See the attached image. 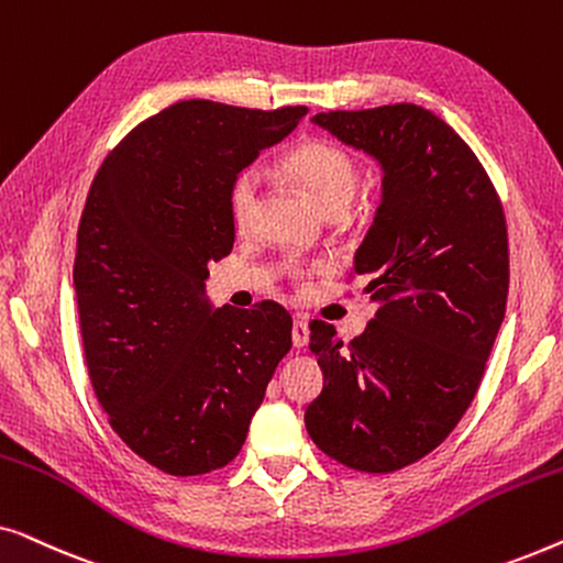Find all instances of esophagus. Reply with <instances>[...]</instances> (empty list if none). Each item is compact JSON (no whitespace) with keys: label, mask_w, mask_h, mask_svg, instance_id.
Returning a JSON list of instances; mask_svg holds the SVG:
<instances>
[{"label":"esophagus","mask_w":563,"mask_h":563,"mask_svg":"<svg viewBox=\"0 0 563 563\" xmlns=\"http://www.w3.org/2000/svg\"><path fill=\"white\" fill-rule=\"evenodd\" d=\"M291 343H295L297 349H305V345L310 343V325H307L302 318L291 322Z\"/></svg>","instance_id":"1"}]
</instances>
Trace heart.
I'll use <instances>...</instances> for the list:
<instances>
[{"label": "heart", "instance_id": "b5f03b06", "mask_svg": "<svg viewBox=\"0 0 563 563\" xmlns=\"http://www.w3.org/2000/svg\"><path fill=\"white\" fill-rule=\"evenodd\" d=\"M284 168L325 214L345 212L358 187V164L349 151L325 141L299 143L284 156ZM261 176L245 168L230 187V218L235 228H245L258 202Z\"/></svg>", "mask_w": 563, "mask_h": 563}]
</instances>
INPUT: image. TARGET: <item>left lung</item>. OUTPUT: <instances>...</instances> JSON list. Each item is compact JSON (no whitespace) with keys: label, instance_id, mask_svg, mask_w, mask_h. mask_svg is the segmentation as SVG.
<instances>
[{"label":"left lung","instance_id":"1","mask_svg":"<svg viewBox=\"0 0 563 563\" xmlns=\"http://www.w3.org/2000/svg\"><path fill=\"white\" fill-rule=\"evenodd\" d=\"M312 122L382 168V202L353 272L376 312L343 345L312 322L322 391L305 426L330 459L387 474L443 443L472 405L505 320V214L472 148L418 104Z\"/></svg>","mask_w":563,"mask_h":563}]
</instances>
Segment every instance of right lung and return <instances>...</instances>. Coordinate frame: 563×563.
Wrapping results in <instances>:
<instances>
[{"label": "right lung", "instance_id": "add662e5", "mask_svg": "<svg viewBox=\"0 0 563 563\" xmlns=\"http://www.w3.org/2000/svg\"><path fill=\"white\" fill-rule=\"evenodd\" d=\"M305 114L172 104L91 181L74 261L89 379L114 433L166 474L230 464L291 349L282 305L214 310L207 264L233 249L235 176Z\"/></svg>", "mask_w": 563, "mask_h": 563}]
</instances>
